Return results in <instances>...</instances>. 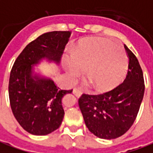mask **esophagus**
Masks as SVG:
<instances>
[{
	"label": "esophagus",
	"mask_w": 153,
	"mask_h": 153,
	"mask_svg": "<svg viewBox=\"0 0 153 153\" xmlns=\"http://www.w3.org/2000/svg\"><path fill=\"white\" fill-rule=\"evenodd\" d=\"M73 94L75 95V96H77V97H79L80 95L82 94L83 93H82V91L80 90L79 88H74Z\"/></svg>",
	"instance_id": "34e87169"
}]
</instances>
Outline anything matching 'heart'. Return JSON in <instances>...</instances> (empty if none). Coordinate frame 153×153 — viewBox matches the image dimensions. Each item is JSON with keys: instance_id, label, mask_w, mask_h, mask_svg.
Wrapping results in <instances>:
<instances>
[{"instance_id": "heart-1", "label": "heart", "mask_w": 153, "mask_h": 153, "mask_svg": "<svg viewBox=\"0 0 153 153\" xmlns=\"http://www.w3.org/2000/svg\"><path fill=\"white\" fill-rule=\"evenodd\" d=\"M64 66L70 79L75 80L87 69V76L98 91H108L123 79L128 59L111 40L87 39L81 41L73 54L64 58Z\"/></svg>"}]
</instances>
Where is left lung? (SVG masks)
<instances>
[{"mask_svg": "<svg viewBox=\"0 0 153 153\" xmlns=\"http://www.w3.org/2000/svg\"><path fill=\"white\" fill-rule=\"evenodd\" d=\"M128 71L124 81L111 91L98 95L84 94L79 106L90 132L102 139L121 137L133 124L143 99V70L135 54L124 45Z\"/></svg>", "mask_w": 153, "mask_h": 153, "instance_id": "left-lung-1", "label": "left lung"}]
</instances>
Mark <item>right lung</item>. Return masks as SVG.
<instances>
[{
    "instance_id": "right-lung-1",
    "label": "right lung",
    "mask_w": 153,
    "mask_h": 153,
    "mask_svg": "<svg viewBox=\"0 0 153 153\" xmlns=\"http://www.w3.org/2000/svg\"><path fill=\"white\" fill-rule=\"evenodd\" d=\"M70 31H51L28 44L10 71L9 99L19 124L33 135L44 136L59 128L65 111L63 97L71 90L59 89L51 79L33 74V67L43 59L59 64Z\"/></svg>"
}]
</instances>
